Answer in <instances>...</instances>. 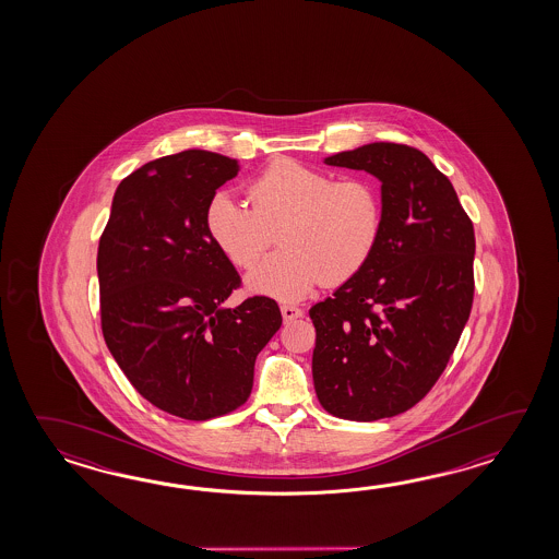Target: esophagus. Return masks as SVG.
<instances>
[{"label": "esophagus", "mask_w": 559, "mask_h": 559, "mask_svg": "<svg viewBox=\"0 0 559 559\" xmlns=\"http://www.w3.org/2000/svg\"><path fill=\"white\" fill-rule=\"evenodd\" d=\"M282 316H284V321H294L304 316V309L296 308V306H282Z\"/></svg>", "instance_id": "esophagus-1"}]
</instances>
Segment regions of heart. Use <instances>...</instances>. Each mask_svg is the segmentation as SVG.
Listing matches in <instances>:
<instances>
[{
	"instance_id": "b5f03b06",
	"label": "heart",
	"mask_w": 559,
	"mask_h": 559,
	"mask_svg": "<svg viewBox=\"0 0 559 559\" xmlns=\"http://www.w3.org/2000/svg\"><path fill=\"white\" fill-rule=\"evenodd\" d=\"M251 207L219 191L205 207V229L227 262L248 270L284 226L285 250L246 277L248 289L277 301H299L311 289L344 284L368 265L383 229V203L373 181L332 174L282 157L251 179Z\"/></svg>"
}]
</instances>
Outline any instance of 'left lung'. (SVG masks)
Segmentation results:
<instances>
[{
  "mask_svg": "<svg viewBox=\"0 0 559 559\" xmlns=\"http://www.w3.org/2000/svg\"><path fill=\"white\" fill-rule=\"evenodd\" d=\"M323 164L380 179L383 229L368 265L309 309L313 385L332 416L376 421L414 407L448 366L474 301V226L416 147L368 143Z\"/></svg>",
  "mask_w": 559,
  "mask_h": 559,
  "instance_id": "obj_1",
  "label": "left lung"
}]
</instances>
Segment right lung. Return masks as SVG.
<instances>
[{
  "label": "right lung",
  "mask_w": 559,
  "mask_h": 559,
  "mask_svg": "<svg viewBox=\"0 0 559 559\" xmlns=\"http://www.w3.org/2000/svg\"><path fill=\"white\" fill-rule=\"evenodd\" d=\"M238 159L186 150L121 179L97 250L102 330L131 385L171 416L203 421L246 404L255 357L282 313L270 297L236 308L234 263L205 229Z\"/></svg>",
  "instance_id": "1"
}]
</instances>
